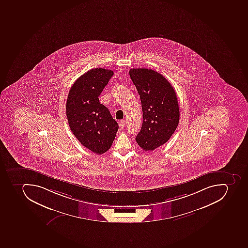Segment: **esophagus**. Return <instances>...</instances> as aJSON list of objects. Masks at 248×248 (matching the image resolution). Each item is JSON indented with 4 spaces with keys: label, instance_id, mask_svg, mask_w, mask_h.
<instances>
[{
    "label": "esophagus",
    "instance_id": "34e87169",
    "mask_svg": "<svg viewBox=\"0 0 248 248\" xmlns=\"http://www.w3.org/2000/svg\"><path fill=\"white\" fill-rule=\"evenodd\" d=\"M125 124H126V122H125L124 120H121V121H120L119 127L121 130H122V129L125 127Z\"/></svg>",
    "mask_w": 248,
    "mask_h": 248
}]
</instances>
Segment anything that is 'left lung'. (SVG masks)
I'll return each mask as SVG.
<instances>
[{
    "mask_svg": "<svg viewBox=\"0 0 248 248\" xmlns=\"http://www.w3.org/2000/svg\"><path fill=\"white\" fill-rule=\"evenodd\" d=\"M129 74L140 95L143 123L136 141L149 152L167 142L179 121L175 90L163 76L149 69H131Z\"/></svg>",
    "mask_w": 248,
    "mask_h": 248,
    "instance_id": "8db88e82",
    "label": "left lung"
}]
</instances>
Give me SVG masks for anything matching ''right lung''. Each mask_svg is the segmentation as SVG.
Segmentation results:
<instances>
[{
	"instance_id": "obj_1",
	"label": "right lung",
	"mask_w": 248,
	"mask_h": 248,
	"mask_svg": "<svg viewBox=\"0 0 248 248\" xmlns=\"http://www.w3.org/2000/svg\"><path fill=\"white\" fill-rule=\"evenodd\" d=\"M113 75L112 70H89L73 83L66 102V115L73 135L83 146L101 155L109 149L118 130L99 96Z\"/></svg>"
}]
</instances>
